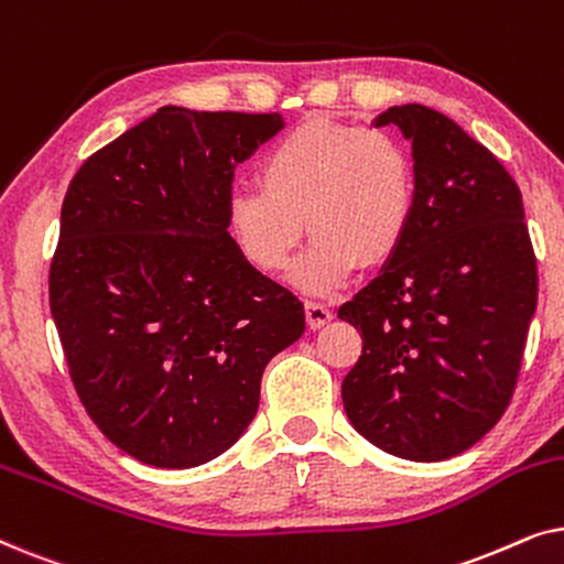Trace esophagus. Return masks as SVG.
<instances>
[{"label":"esophagus","instance_id":"34e87169","mask_svg":"<svg viewBox=\"0 0 564 564\" xmlns=\"http://www.w3.org/2000/svg\"><path fill=\"white\" fill-rule=\"evenodd\" d=\"M305 313H307V323H311V328L326 326V323H328L330 318H334V313H330V307H328L326 303H318V300H307Z\"/></svg>","mask_w":564,"mask_h":564}]
</instances>
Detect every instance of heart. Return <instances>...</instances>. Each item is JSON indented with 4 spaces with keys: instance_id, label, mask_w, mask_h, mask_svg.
<instances>
[{
    "instance_id": "b5f03b06",
    "label": "heart",
    "mask_w": 564,
    "mask_h": 564,
    "mask_svg": "<svg viewBox=\"0 0 564 564\" xmlns=\"http://www.w3.org/2000/svg\"><path fill=\"white\" fill-rule=\"evenodd\" d=\"M415 205L419 169L398 135L311 120L264 153L259 184L230 192L228 226L243 257L264 274L290 267L307 228L313 243L297 284L326 292L357 264L369 269L395 257Z\"/></svg>"
}]
</instances>
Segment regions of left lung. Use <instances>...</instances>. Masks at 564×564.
<instances>
[{
	"instance_id": "left-lung-1",
	"label": "left lung",
	"mask_w": 564,
	"mask_h": 564,
	"mask_svg": "<svg viewBox=\"0 0 564 564\" xmlns=\"http://www.w3.org/2000/svg\"><path fill=\"white\" fill-rule=\"evenodd\" d=\"M413 141L419 205L403 246L338 307L361 336L344 377L354 429L413 462L457 457L500 421L519 382L539 274L521 192L457 122L423 105L377 118Z\"/></svg>"
}]
</instances>
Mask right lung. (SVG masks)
Wrapping results in <instances>:
<instances>
[{
  "label": "right lung",
  "instance_id": "obj_1",
  "mask_svg": "<svg viewBox=\"0 0 564 564\" xmlns=\"http://www.w3.org/2000/svg\"><path fill=\"white\" fill-rule=\"evenodd\" d=\"M280 128L276 112L161 107L68 184L51 313L84 411L143 465L226 452L267 361L303 336V303L228 234L236 166Z\"/></svg>",
  "mask_w": 564,
  "mask_h": 564
}]
</instances>
